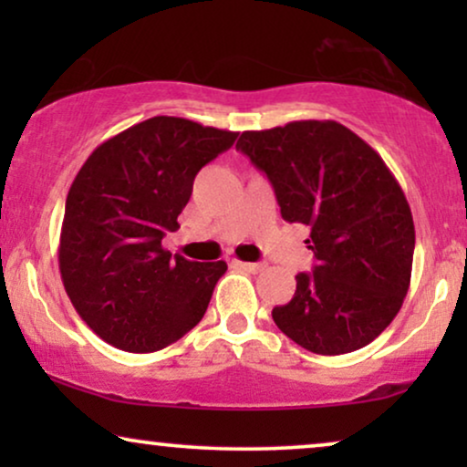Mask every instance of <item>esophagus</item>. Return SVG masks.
<instances>
[{"mask_svg": "<svg viewBox=\"0 0 467 467\" xmlns=\"http://www.w3.org/2000/svg\"><path fill=\"white\" fill-rule=\"evenodd\" d=\"M234 265L242 267V270H246V272H261V270H264V264H251V261H238V259H235Z\"/></svg>", "mask_w": 467, "mask_h": 467, "instance_id": "1", "label": "esophagus"}]
</instances>
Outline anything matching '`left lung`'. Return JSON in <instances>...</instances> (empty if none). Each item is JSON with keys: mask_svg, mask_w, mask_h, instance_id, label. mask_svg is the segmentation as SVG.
Returning a JSON list of instances; mask_svg holds the SVG:
<instances>
[{"mask_svg": "<svg viewBox=\"0 0 467 467\" xmlns=\"http://www.w3.org/2000/svg\"><path fill=\"white\" fill-rule=\"evenodd\" d=\"M235 149L270 178L286 223L308 227L317 264L272 310L285 336L317 355L379 337L410 286L414 223L379 152L336 120L242 131Z\"/></svg>", "mask_w": 467, "mask_h": 467, "instance_id": "obj_1", "label": "left lung"}]
</instances>
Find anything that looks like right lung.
Here are the masks:
<instances>
[{"label": "right lung", "mask_w": 467, "mask_h": 467, "mask_svg": "<svg viewBox=\"0 0 467 467\" xmlns=\"http://www.w3.org/2000/svg\"><path fill=\"white\" fill-rule=\"evenodd\" d=\"M235 138L189 119L152 117L99 144L76 174L59 270L76 312L104 342L155 353L202 321L227 264L171 257L161 240L178 229L197 171Z\"/></svg>", "instance_id": "1"}]
</instances>
